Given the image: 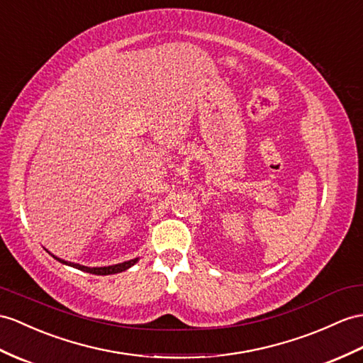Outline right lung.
Wrapping results in <instances>:
<instances>
[{
  "label": "right lung",
  "instance_id": "obj_1",
  "mask_svg": "<svg viewBox=\"0 0 363 363\" xmlns=\"http://www.w3.org/2000/svg\"><path fill=\"white\" fill-rule=\"evenodd\" d=\"M55 257V255H54ZM58 262L61 263H66L69 264V267H74L79 271H84V272H89V274H96V276H108V274H117V272H121V271H126L128 268H130L132 264H135L138 259H132L129 262H125V263H118V264H112V267H103V268H87V267H83V264H77V263H70V262H65L61 260L58 257H55Z\"/></svg>",
  "mask_w": 363,
  "mask_h": 363
}]
</instances>
